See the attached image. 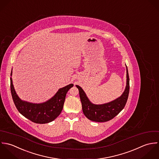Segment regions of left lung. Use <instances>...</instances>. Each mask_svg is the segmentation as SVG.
Masks as SVG:
<instances>
[{"mask_svg": "<svg viewBox=\"0 0 159 159\" xmlns=\"http://www.w3.org/2000/svg\"><path fill=\"white\" fill-rule=\"evenodd\" d=\"M129 79L127 67V85L125 91L118 98L103 104H93L90 101L83 89L80 86L76 85L79 92L82 111L86 117L96 122H107L115 117L124 108L127 103L129 90Z\"/></svg>", "mask_w": 159, "mask_h": 159, "instance_id": "obj_1", "label": "left lung"}]
</instances>
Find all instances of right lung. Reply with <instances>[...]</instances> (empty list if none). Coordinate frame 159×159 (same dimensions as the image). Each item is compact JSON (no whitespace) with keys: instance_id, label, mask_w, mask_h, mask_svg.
<instances>
[{"instance_id":"right-lung-1","label":"right lung","mask_w":159,"mask_h":159,"mask_svg":"<svg viewBox=\"0 0 159 159\" xmlns=\"http://www.w3.org/2000/svg\"><path fill=\"white\" fill-rule=\"evenodd\" d=\"M12 70L11 71V76ZM74 86L70 84L60 89L51 99L42 103H32L21 100L17 95L10 77V90L15 105L24 117L36 124H47L54 120L61 112L66 95L68 90Z\"/></svg>"}]
</instances>
